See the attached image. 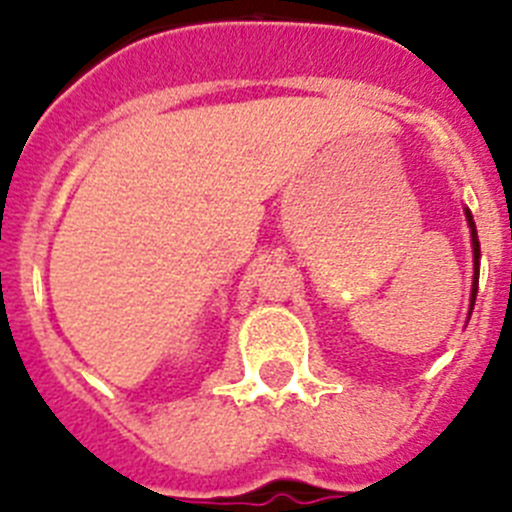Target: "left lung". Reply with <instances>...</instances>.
Returning a JSON list of instances; mask_svg holds the SVG:
<instances>
[{
    "instance_id": "obj_1",
    "label": "left lung",
    "mask_w": 512,
    "mask_h": 512,
    "mask_svg": "<svg viewBox=\"0 0 512 512\" xmlns=\"http://www.w3.org/2000/svg\"><path fill=\"white\" fill-rule=\"evenodd\" d=\"M467 212V223L469 228H472V253H474V277H472V302H469V315H472L474 310V300H477V287H479V238H477V228H474V220H472V212Z\"/></svg>"
}]
</instances>
